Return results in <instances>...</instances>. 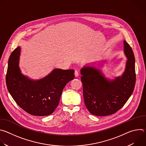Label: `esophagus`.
Returning a JSON list of instances; mask_svg holds the SVG:
<instances>
[{
  "mask_svg": "<svg viewBox=\"0 0 146 146\" xmlns=\"http://www.w3.org/2000/svg\"><path fill=\"white\" fill-rule=\"evenodd\" d=\"M78 74H79V73H78V70H75V72H74V75H75V77H78Z\"/></svg>",
  "mask_w": 146,
  "mask_h": 146,
  "instance_id": "34e87169",
  "label": "esophagus"
}]
</instances>
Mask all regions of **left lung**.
Instances as JSON below:
<instances>
[{"mask_svg": "<svg viewBox=\"0 0 146 146\" xmlns=\"http://www.w3.org/2000/svg\"><path fill=\"white\" fill-rule=\"evenodd\" d=\"M123 46L128 60L121 76L110 80L104 77L100 70L91 66H86L80 71L85 105L93 115L106 116L116 113L123 106L134 90L135 56L125 40Z\"/></svg>", "mask_w": 146, "mask_h": 146, "instance_id": "obj_1", "label": "left lung"}]
</instances>
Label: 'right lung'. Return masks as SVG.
Segmentation results:
<instances>
[{"instance_id":"right-lung-1","label":"right lung","mask_w":146,"mask_h":146,"mask_svg":"<svg viewBox=\"0 0 146 146\" xmlns=\"http://www.w3.org/2000/svg\"><path fill=\"white\" fill-rule=\"evenodd\" d=\"M20 47L10 55L6 74L9 92L17 105L28 113L37 116L52 114L58 106L64 87L74 78V70L54 69L46 77L32 80L24 76L18 66Z\"/></svg>"}]
</instances>
